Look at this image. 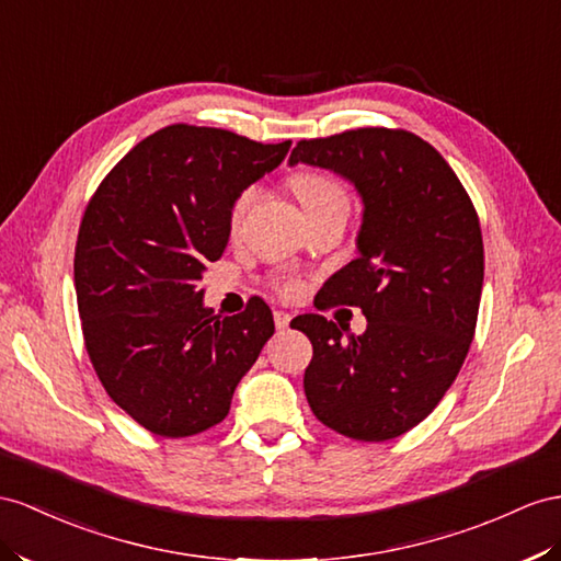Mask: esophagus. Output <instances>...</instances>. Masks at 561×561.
<instances>
[{
    "instance_id": "1",
    "label": "esophagus",
    "mask_w": 561,
    "mask_h": 561,
    "mask_svg": "<svg viewBox=\"0 0 561 561\" xmlns=\"http://www.w3.org/2000/svg\"><path fill=\"white\" fill-rule=\"evenodd\" d=\"M289 322H291V314H289V312H284V310H275V327L279 329V332H284V329L289 327Z\"/></svg>"
}]
</instances>
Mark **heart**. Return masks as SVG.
<instances>
[{
  "mask_svg": "<svg viewBox=\"0 0 561 561\" xmlns=\"http://www.w3.org/2000/svg\"><path fill=\"white\" fill-rule=\"evenodd\" d=\"M291 190L298 196L300 206L306 208V213L310 218L320 215L334 206H348V192L343 186L341 180H336L334 175L322 170H300L291 178ZM257 196L255 186H247L237 194V198L232 201V208H229V229L237 232L241 227L243 218H247L249 208L253 206V201ZM277 291L284 298H298L304 294V282L298 277H286L277 284Z\"/></svg>",
  "mask_w": 561,
  "mask_h": 561,
  "instance_id": "1",
  "label": "heart"
}]
</instances>
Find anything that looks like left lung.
I'll return each mask as SVG.
<instances>
[{
	"label": "left lung",
	"mask_w": 561,
	"mask_h": 561,
	"mask_svg": "<svg viewBox=\"0 0 561 561\" xmlns=\"http://www.w3.org/2000/svg\"><path fill=\"white\" fill-rule=\"evenodd\" d=\"M289 163L339 172L360 192V255L324 284L329 306L360 308L365 334L300 314L312 343L304 389L324 426L389 440L426 420L469 353L483 286L477 208L445 158L400 127L300 139Z\"/></svg>",
	"instance_id": "obj_1"
}]
</instances>
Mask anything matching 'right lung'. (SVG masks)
<instances>
[{
	"label": "right lung",
	"instance_id": "add662e5",
	"mask_svg": "<svg viewBox=\"0 0 561 561\" xmlns=\"http://www.w3.org/2000/svg\"><path fill=\"white\" fill-rule=\"evenodd\" d=\"M289 147L168 125L127 151L84 208L73 263L84 348L113 403L156 436L220 424L275 334L261 298L232 318L204 308L201 275L227 247L237 194Z\"/></svg>",
	"mask_w": 561,
	"mask_h": 561
}]
</instances>
